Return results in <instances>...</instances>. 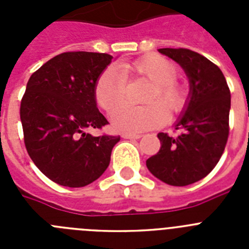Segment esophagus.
<instances>
[{
    "instance_id": "1",
    "label": "esophagus",
    "mask_w": 249,
    "mask_h": 249,
    "mask_svg": "<svg viewBox=\"0 0 249 249\" xmlns=\"http://www.w3.org/2000/svg\"><path fill=\"white\" fill-rule=\"evenodd\" d=\"M122 137L127 138V140H140L142 135H138V133H122Z\"/></svg>"
}]
</instances>
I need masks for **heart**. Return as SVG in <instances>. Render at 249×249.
Listing matches in <instances>:
<instances>
[{
	"mask_svg": "<svg viewBox=\"0 0 249 249\" xmlns=\"http://www.w3.org/2000/svg\"><path fill=\"white\" fill-rule=\"evenodd\" d=\"M177 67L160 54H146L122 67H108L94 83V100L101 108L111 113L124 100L128 78H143L151 82L145 102L147 106L125 105L112 114L116 129L138 133L156 128L167 120V111L177 113L187 100L186 87L176 80Z\"/></svg>",
	"mask_w": 249,
	"mask_h": 249,
	"instance_id": "obj_1",
	"label": "heart"
}]
</instances>
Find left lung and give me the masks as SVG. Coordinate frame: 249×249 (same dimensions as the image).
Here are the masks:
<instances>
[{"label":"left lung","instance_id":"obj_1","mask_svg":"<svg viewBox=\"0 0 249 249\" xmlns=\"http://www.w3.org/2000/svg\"><path fill=\"white\" fill-rule=\"evenodd\" d=\"M190 78L187 108L176 124L181 133L171 137L160 132V148L146 160L152 175L171 186H188L211 173L230 135L231 92L217 65L187 48H160Z\"/></svg>","mask_w":249,"mask_h":249}]
</instances>
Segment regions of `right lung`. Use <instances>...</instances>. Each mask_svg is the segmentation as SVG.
Segmentation results:
<instances>
[{"mask_svg": "<svg viewBox=\"0 0 249 249\" xmlns=\"http://www.w3.org/2000/svg\"><path fill=\"white\" fill-rule=\"evenodd\" d=\"M113 57L63 52L32 73L21 100L23 141L37 168L65 187H85L102 176L120 136L86 132L108 124L94 100V83Z\"/></svg>", "mask_w": 249, "mask_h": 249, "instance_id": "obj_1", "label": "right lung"}]
</instances>
